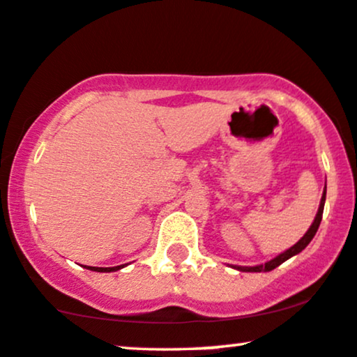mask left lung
<instances>
[{
    "label": "left lung",
    "mask_w": 357,
    "mask_h": 357,
    "mask_svg": "<svg viewBox=\"0 0 357 357\" xmlns=\"http://www.w3.org/2000/svg\"><path fill=\"white\" fill-rule=\"evenodd\" d=\"M325 199H326V184H325V191H323V196H321V201H320V207H318V212L315 215V220L310 225V228L307 230V234L302 236L301 240L297 241L296 245L291 246V248L284 251V253L278 255L275 258H273L268 263L264 264H258V266H236V264H230V268L234 269H238L241 273H268V271H273L278 268L279 264H282L284 261H287L289 258H292V256H296L301 253L302 250L307 248V245L310 243L313 236H315L318 227H320V222H321V215H323V207H325Z\"/></svg>",
    "instance_id": "1"
}]
</instances>
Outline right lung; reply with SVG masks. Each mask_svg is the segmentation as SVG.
I'll return each mask as SVG.
<instances>
[{
    "label": "right lung",
    "mask_w": 357,
    "mask_h": 357,
    "mask_svg": "<svg viewBox=\"0 0 357 357\" xmlns=\"http://www.w3.org/2000/svg\"><path fill=\"white\" fill-rule=\"evenodd\" d=\"M126 264H121V266H114V268H94V266H84V268L89 269V271H98V273H114V271H119L122 269Z\"/></svg>",
    "instance_id": "add662e5"
}]
</instances>
